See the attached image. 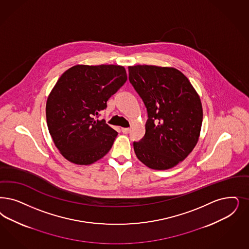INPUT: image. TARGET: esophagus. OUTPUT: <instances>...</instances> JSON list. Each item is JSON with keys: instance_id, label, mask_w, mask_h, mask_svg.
Instances as JSON below:
<instances>
[{"instance_id": "esophagus-1", "label": "esophagus", "mask_w": 249, "mask_h": 249, "mask_svg": "<svg viewBox=\"0 0 249 249\" xmlns=\"http://www.w3.org/2000/svg\"><path fill=\"white\" fill-rule=\"evenodd\" d=\"M121 131H122L123 133L127 134V133H129V131H130V129H129V128H121Z\"/></svg>"}]
</instances>
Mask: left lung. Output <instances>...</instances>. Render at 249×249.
I'll return each mask as SVG.
<instances>
[{"mask_svg": "<svg viewBox=\"0 0 249 249\" xmlns=\"http://www.w3.org/2000/svg\"><path fill=\"white\" fill-rule=\"evenodd\" d=\"M129 79L145 105V134L133 142L138 159L155 170L183 161L197 144L202 106L196 90L180 71L154 65L129 66Z\"/></svg>", "mask_w": 249, "mask_h": 249, "instance_id": "left-lung-1", "label": "left lung"}]
</instances>
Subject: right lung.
Masks as SVG:
<instances>
[{"label": "right lung", "mask_w": 249, "mask_h": 249, "mask_svg": "<svg viewBox=\"0 0 249 249\" xmlns=\"http://www.w3.org/2000/svg\"><path fill=\"white\" fill-rule=\"evenodd\" d=\"M126 81L125 68L113 64L75 65L62 73L49 94L46 118L64 158L87 165L109 152L118 132L94 117Z\"/></svg>", "instance_id": "right-lung-1"}]
</instances>
